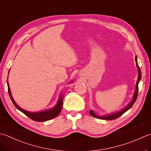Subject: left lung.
I'll list each match as a JSON object with an SVG mask.
<instances>
[{
  "mask_svg": "<svg viewBox=\"0 0 151 151\" xmlns=\"http://www.w3.org/2000/svg\"><path fill=\"white\" fill-rule=\"evenodd\" d=\"M135 60H136V66L137 67V70H138V76H137V80L136 84L135 91H134L132 100H131V101L126 106L122 109V110L115 111V112H112V113H111V114H108L106 115H98L95 113V111L93 110H91L90 111H89V113H90V114L92 115L93 117L97 118V119H100L113 120V119H115L119 117L121 115H123L124 113H125L127 111L129 110V109H130L131 107L132 106V105L134 104V102H136L137 97V95H138V84H139V82L141 80V78H142V72H141V70H140V68L138 65V63H137V56L135 57Z\"/></svg>",
  "mask_w": 151,
  "mask_h": 151,
  "instance_id": "left-lung-1",
  "label": "left lung"
}]
</instances>
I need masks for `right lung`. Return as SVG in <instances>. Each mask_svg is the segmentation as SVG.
I'll return each instance as SVG.
<instances>
[{
	"instance_id": "obj_1",
	"label": "right lung",
	"mask_w": 151,
	"mask_h": 151,
	"mask_svg": "<svg viewBox=\"0 0 151 151\" xmlns=\"http://www.w3.org/2000/svg\"><path fill=\"white\" fill-rule=\"evenodd\" d=\"M8 74H9V73H8ZM7 84H8L9 95V97H10L11 100H12L13 103H14L15 106L17 108L19 111H21V112H22V113L26 115L27 116L30 118L31 119L36 121H38V122L47 121L48 120L52 119H54L56 117H57L58 115H59V114L60 113L61 110H62V106H63V95L62 94L60 95L59 99H58V100L56 104L52 108L47 109V110H41V111H35V112L25 110H24V109H22L21 107H19V106L17 104V103L15 102L14 99H13V97H12V93H11V91H10V88H9V86L8 81H7Z\"/></svg>"
}]
</instances>
